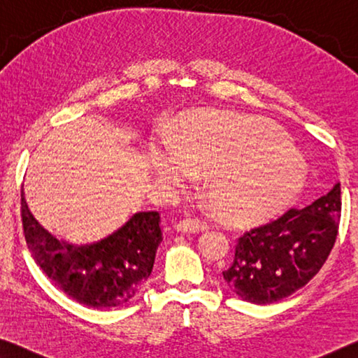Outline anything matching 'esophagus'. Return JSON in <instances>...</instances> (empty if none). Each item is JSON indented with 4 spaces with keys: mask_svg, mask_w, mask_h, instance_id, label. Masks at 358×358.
Wrapping results in <instances>:
<instances>
[{
    "mask_svg": "<svg viewBox=\"0 0 358 358\" xmlns=\"http://www.w3.org/2000/svg\"><path fill=\"white\" fill-rule=\"evenodd\" d=\"M177 228V231H181V232H192V234H196V232H202L206 231L208 228V223L206 220L202 218H185L181 220L180 223L175 226Z\"/></svg>",
    "mask_w": 358,
    "mask_h": 358,
    "instance_id": "1",
    "label": "esophagus"
}]
</instances>
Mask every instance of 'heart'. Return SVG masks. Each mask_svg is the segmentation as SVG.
<instances>
[{
    "instance_id": "b5f03b06",
    "label": "heart",
    "mask_w": 358,
    "mask_h": 358,
    "mask_svg": "<svg viewBox=\"0 0 358 358\" xmlns=\"http://www.w3.org/2000/svg\"><path fill=\"white\" fill-rule=\"evenodd\" d=\"M159 177L188 183L192 169L212 172L208 194L236 223L280 215L299 194L306 164L274 124L228 111L196 113L172 138L151 151Z\"/></svg>"
}]
</instances>
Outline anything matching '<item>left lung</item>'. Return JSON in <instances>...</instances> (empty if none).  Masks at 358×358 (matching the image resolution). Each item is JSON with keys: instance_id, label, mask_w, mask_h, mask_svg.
Returning a JSON list of instances; mask_svg holds the SVG:
<instances>
[{"instance_id": "left-lung-1", "label": "left lung", "mask_w": 358, "mask_h": 358, "mask_svg": "<svg viewBox=\"0 0 358 358\" xmlns=\"http://www.w3.org/2000/svg\"><path fill=\"white\" fill-rule=\"evenodd\" d=\"M341 185L308 207H293L239 237L234 261L223 271L229 290L253 304L282 301L322 269L336 242Z\"/></svg>"}]
</instances>
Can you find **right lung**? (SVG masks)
<instances>
[{
  "label": "right lung",
  "instance_id": "add662e5",
  "mask_svg": "<svg viewBox=\"0 0 358 358\" xmlns=\"http://www.w3.org/2000/svg\"><path fill=\"white\" fill-rule=\"evenodd\" d=\"M22 226L33 259L62 292L89 308H116L130 301L151 275L162 241L161 215L138 212L105 239L73 245L41 228L22 192Z\"/></svg>",
  "mask_w": 358,
  "mask_h": 358
}]
</instances>
